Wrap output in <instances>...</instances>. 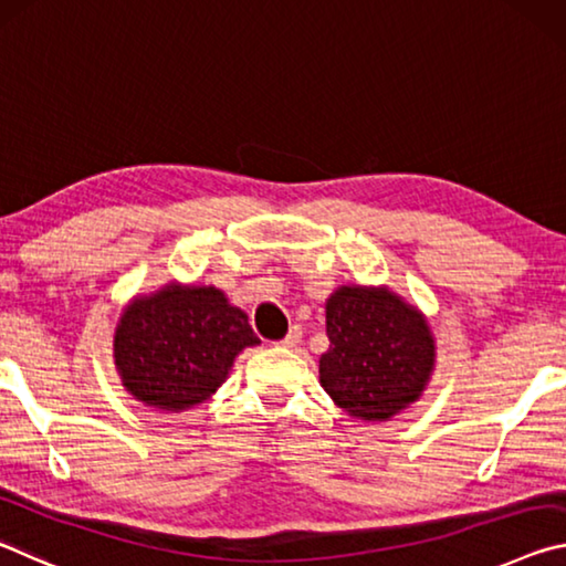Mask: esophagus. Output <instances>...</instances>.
I'll use <instances>...</instances> for the list:
<instances>
[{
	"label": "esophagus",
	"mask_w": 566,
	"mask_h": 566,
	"mask_svg": "<svg viewBox=\"0 0 566 566\" xmlns=\"http://www.w3.org/2000/svg\"><path fill=\"white\" fill-rule=\"evenodd\" d=\"M301 344V328L298 326H293L291 331H289V336H285L283 340H281V346H285V348H295Z\"/></svg>",
	"instance_id": "1"
}]
</instances>
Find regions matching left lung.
<instances>
[{
    "label": "left lung",
    "mask_w": 566,
    "mask_h": 566,
    "mask_svg": "<svg viewBox=\"0 0 566 566\" xmlns=\"http://www.w3.org/2000/svg\"><path fill=\"white\" fill-rule=\"evenodd\" d=\"M326 333L321 386L348 416L388 421L419 401L437 346L416 305L388 289L340 285L326 301Z\"/></svg>",
    "instance_id": "8db88e82"
}]
</instances>
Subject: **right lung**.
Returning <instances> with one entry per match:
<instances>
[{
    "label": "right lung",
    "mask_w": 566,
    "mask_h": 566,
    "mask_svg": "<svg viewBox=\"0 0 566 566\" xmlns=\"http://www.w3.org/2000/svg\"><path fill=\"white\" fill-rule=\"evenodd\" d=\"M255 344L248 316L226 293L170 283L137 295L119 316L115 366L137 401L178 413L216 394L235 356Z\"/></svg>",
    "instance_id": "obj_1"
}]
</instances>
